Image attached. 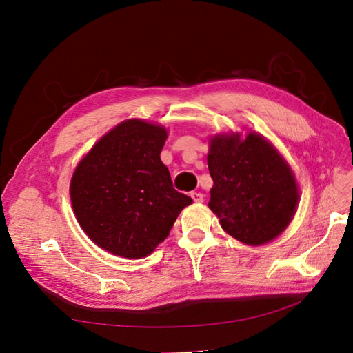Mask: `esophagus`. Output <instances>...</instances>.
Here are the masks:
<instances>
[{
  "label": "esophagus",
  "mask_w": 353,
  "mask_h": 353,
  "mask_svg": "<svg viewBox=\"0 0 353 353\" xmlns=\"http://www.w3.org/2000/svg\"><path fill=\"white\" fill-rule=\"evenodd\" d=\"M190 196L194 203H203V200H205V196H203L201 193H197V192H193Z\"/></svg>",
  "instance_id": "obj_1"
}]
</instances>
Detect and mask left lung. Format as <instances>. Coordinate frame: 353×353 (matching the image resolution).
Masks as SVG:
<instances>
[{"label":"left lung","instance_id":"8db88e82","mask_svg":"<svg viewBox=\"0 0 353 353\" xmlns=\"http://www.w3.org/2000/svg\"><path fill=\"white\" fill-rule=\"evenodd\" d=\"M213 179L209 208L239 242L261 246L279 236L299 201L293 172L261 134H216L208 154Z\"/></svg>","mask_w":353,"mask_h":353}]
</instances>
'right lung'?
<instances>
[{"label":"right lung","mask_w":353,"mask_h":353,"mask_svg":"<svg viewBox=\"0 0 353 353\" xmlns=\"http://www.w3.org/2000/svg\"><path fill=\"white\" fill-rule=\"evenodd\" d=\"M167 130L130 119L104 134L70 183L74 214L99 248L127 259L150 254L192 199L179 193L160 153Z\"/></svg>","instance_id":"obj_1"}]
</instances>
